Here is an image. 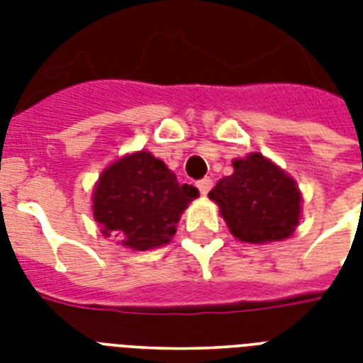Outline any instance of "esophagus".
<instances>
[{"label": "esophagus", "mask_w": 363, "mask_h": 363, "mask_svg": "<svg viewBox=\"0 0 363 363\" xmlns=\"http://www.w3.org/2000/svg\"><path fill=\"white\" fill-rule=\"evenodd\" d=\"M198 188H199V192L203 194V196H207L211 188H213V179H211V177H205V179L198 181Z\"/></svg>", "instance_id": "1"}]
</instances>
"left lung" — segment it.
Masks as SVG:
<instances>
[{"mask_svg":"<svg viewBox=\"0 0 363 363\" xmlns=\"http://www.w3.org/2000/svg\"><path fill=\"white\" fill-rule=\"evenodd\" d=\"M209 198L233 238L254 245L288 239L301 216L296 181L259 152L233 160V173L216 182Z\"/></svg>","mask_w":363,"mask_h":363,"instance_id":"1","label":"left lung"}]
</instances>
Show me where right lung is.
Masks as SVG:
<instances>
[{"label": "right lung", "instance_id": "obj_1", "mask_svg": "<svg viewBox=\"0 0 363 363\" xmlns=\"http://www.w3.org/2000/svg\"><path fill=\"white\" fill-rule=\"evenodd\" d=\"M198 188L179 184L175 173L147 150L116 160L99 175L94 188V218L105 238L124 247L148 250L173 239Z\"/></svg>", "mask_w": 363, "mask_h": 363}]
</instances>
